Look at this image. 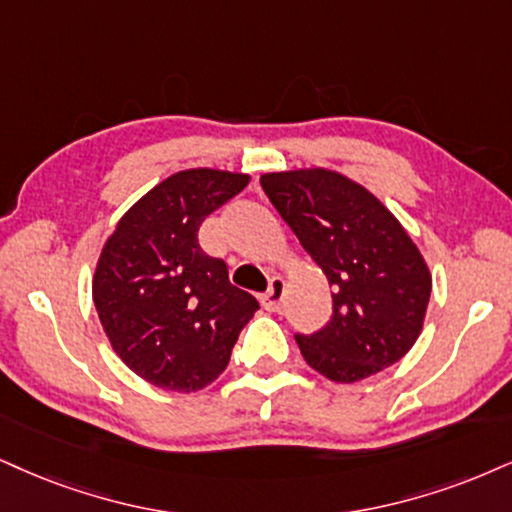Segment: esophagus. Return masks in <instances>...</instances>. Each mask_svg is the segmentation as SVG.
I'll list each match as a JSON object with an SVG mask.
<instances>
[{
	"mask_svg": "<svg viewBox=\"0 0 512 512\" xmlns=\"http://www.w3.org/2000/svg\"><path fill=\"white\" fill-rule=\"evenodd\" d=\"M285 289H287V282L282 280V277H273L268 285V292L261 296L263 308L270 313L282 311V304H285Z\"/></svg>",
	"mask_w": 512,
	"mask_h": 512,
	"instance_id": "esophagus-1",
	"label": "esophagus"
}]
</instances>
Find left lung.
<instances>
[{
    "mask_svg": "<svg viewBox=\"0 0 512 512\" xmlns=\"http://www.w3.org/2000/svg\"><path fill=\"white\" fill-rule=\"evenodd\" d=\"M261 187L332 287L330 323L296 334L306 363L351 384L401 361L422 332L432 275L394 213L327 168L266 173Z\"/></svg>",
    "mask_w": 512,
    "mask_h": 512,
    "instance_id": "8db88e82",
    "label": "left lung"
}]
</instances>
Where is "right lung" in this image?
I'll return each mask as SVG.
<instances>
[{
	"label": "right lung",
	"instance_id": "right-lung-1",
	"mask_svg": "<svg viewBox=\"0 0 512 512\" xmlns=\"http://www.w3.org/2000/svg\"><path fill=\"white\" fill-rule=\"evenodd\" d=\"M249 175L189 168L149 189L118 220L92 277V299L113 351L168 391H199L230 363L258 301L199 246L208 213L249 185Z\"/></svg>",
	"mask_w": 512,
	"mask_h": 512
}]
</instances>
